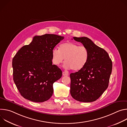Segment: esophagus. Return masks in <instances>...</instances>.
<instances>
[{"mask_svg":"<svg viewBox=\"0 0 127 127\" xmlns=\"http://www.w3.org/2000/svg\"><path fill=\"white\" fill-rule=\"evenodd\" d=\"M62 74L63 76H67L68 75V73H67V72H62Z\"/></svg>","mask_w":127,"mask_h":127,"instance_id":"obj_1","label":"esophagus"}]
</instances>
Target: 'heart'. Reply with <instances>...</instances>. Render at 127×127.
I'll list each match as a JSON object with an SVG mask.
<instances>
[{
	"mask_svg": "<svg viewBox=\"0 0 127 127\" xmlns=\"http://www.w3.org/2000/svg\"><path fill=\"white\" fill-rule=\"evenodd\" d=\"M52 57L53 63L57 66L63 63L65 58L64 67L78 71L83 69L87 63L89 52L85 46L66 42L61 44L59 49H53Z\"/></svg>",
	"mask_w": 127,
	"mask_h": 127,
	"instance_id": "obj_1",
	"label": "heart"
}]
</instances>
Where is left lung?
Returning <instances> with one entry per match:
<instances>
[{
	"instance_id": "obj_1",
	"label": "left lung",
	"mask_w": 127,
	"mask_h": 127,
	"mask_svg": "<svg viewBox=\"0 0 127 127\" xmlns=\"http://www.w3.org/2000/svg\"><path fill=\"white\" fill-rule=\"evenodd\" d=\"M89 52L87 63L83 69L70 74V94L75 100L84 102L95 101L108 87L112 61L108 53L87 37H73Z\"/></svg>"
}]
</instances>
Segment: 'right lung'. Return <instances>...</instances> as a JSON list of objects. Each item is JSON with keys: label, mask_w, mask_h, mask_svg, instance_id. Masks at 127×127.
<instances>
[{"label": "right lung", "mask_w": 127, "mask_h": 127, "mask_svg": "<svg viewBox=\"0 0 127 127\" xmlns=\"http://www.w3.org/2000/svg\"><path fill=\"white\" fill-rule=\"evenodd\" d=\"M64 37L54 34L36 35L22 47L12 59L13 79L22 96L35 102L48 100L53 94V83L62 75L52 64V51Z\"/></svg>", "instance_id": "obj_1"}]
</instances>
